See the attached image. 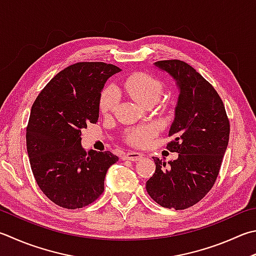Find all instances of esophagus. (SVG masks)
<instances>
[{"label":"esophagus","mask_w":256,"mask_h":256,"mask_svg":"<svg viewBox=\"0 0 256 256\" xmlns=\"http://www.w3.org/2000/svg\"><path fill=\"white\" fill-rule=\"evenodd\" d=\"M142 158V154L137 152H129L124 156V160H132V162H138V160H140Z\"/></svg>","instance_id":"obj_1"}]
</instances>
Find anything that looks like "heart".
Returning <instances> with one entry per match:
<instances>
[{
	"label": "heart",
	"mask_w": 256,
	"mask_h": 256,
	"mask_svg": "<svg viewBox=\"0 0 256 256\" xmlns=\"http://www.w3.org/2000/svg\"><path fill=\"white\" fill-rule=\"evenodd\" d=\"M122 90L140 104L154 102L162 94V81L148 74L138 72L127 76L122 82ZM118 104V94L114 88H106L100 94V112L108 116L114 112ZM156 134V128L152 124L132 128L127 132V142L136 147H144L150 144Z\"/></svg>",
	"instance_id": "heart-1"
}]
</instances>
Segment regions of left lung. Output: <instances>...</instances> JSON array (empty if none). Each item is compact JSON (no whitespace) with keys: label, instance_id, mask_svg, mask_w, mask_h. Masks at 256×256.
<instances>
[{"label":"left lung","instance_id":"8db88e82","mask_svg":"<svg viewBox=\"0 0 256 256\" xmlns=\"http://www.w3.org/2000/svg\"><path fill=\"white\" fill-rule=\"evenodd\" d=\"M170 74L180 89L167 149L176 160L152 157L156 170L146 182L149 196L162 207L176 210L205 197L218 176L230 139V120L218 91L192 66L180 60L155 62Z\"/></svg>","mask_w":256,"mask_h":256}]
</instances>
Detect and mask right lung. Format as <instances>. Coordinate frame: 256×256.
I'll return each instance as SVG.
<instances>
[{
  "mask_svg": "<svg viewBox=\"0 0 256 256\" xmlns=\"http://www.w3.org/2000/svg\"><path fill=\"white\" fill-rule=\"evenodd\" d=\"M120 69L104 62H78L49 81L32 106L26 149L36 184L48 198L68 210L82 208L104 190L110 152H86L81 130L99 118L106 81Z\"/></svg>",
  "mask_w": 256,
  "mask_h": 256,
  "instance_id": "1",
  "label": "right lung"
}]
</instances>
